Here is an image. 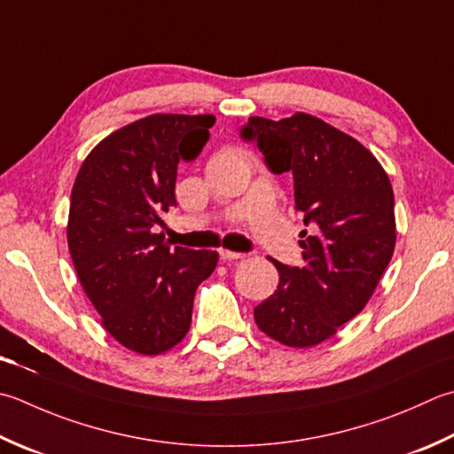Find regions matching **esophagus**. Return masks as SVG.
Returning <instances> with one entry per match:
<instances>
[{"label": "esophagus", "instance_id": "obj_1", "mask_svg": "<svg viewBox=\"0 0 454 454\" xmlns=\"http://www.w3.org/2000/svg\"><path fill=\"white\" fill-rule=\"evenodd\" d=\"M239 257H242V254H239V252H232V250H220V260H224V262L239 260Z\"/></svg>", "mask_w": 454, "mask_h": 454}]
</instances>
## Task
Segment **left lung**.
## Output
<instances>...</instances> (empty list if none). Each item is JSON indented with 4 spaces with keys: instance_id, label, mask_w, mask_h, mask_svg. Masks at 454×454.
Segmentation results:
<instances>
[{
    "instance_id": "1",
    "label": "left lung",
    "mask_w": 454,
    "mask_h": 454,
    "mask_svg": "<svg viewBox=\"0 0 454 454\" xmlns=\"http://www.w3.org/2000/svg\"><path fill=\"white\" fill-rule=\"evenodd\" d=\"M275 175L293 173L303 268L275 262L278 289L254 309L255 325L291 348H310L352 321L374 295L395 247L394 189L372 151L317 115H254L242 129Z\"/></svg>"
}]
</instances>
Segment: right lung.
Returning <instances> with one entry per match:
<instances>
[{"mask_svg":"<svg viewBox=\"0 0 454 454\" xmlns=\"http://www.w3.org/2000/svg\"><path fill=\"white\" fill-rule=\"evenodd\" d=\"M216 118L151 114L104 137L76 175L67 239L80 286L102 326L128 350L157 356L191 328L192 301L218 263L157 232L176 207L181 159L200 153Z\"/></svg>","mask_w":454,"mask_h":454,"instance_id":"obj_1","label":"right lung"}]
</instances>
